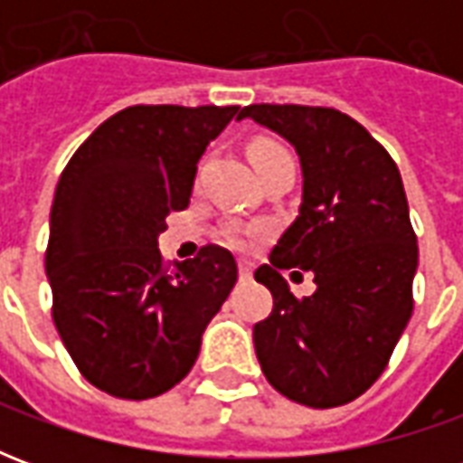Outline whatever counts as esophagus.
Wrapping results in <instances>:
<instances>
[{
    "instance_id": "1",
    "label": "esophagus",
    "mask_w": 463,
    "mask_h": 463,
    "mask_svg": "<svg viewBox=\"0 0 463 463\" xmlns=\"http://www.w3.org/2000/svg\"><path fill=\"white\" fill-rule=\"evenodd\" d=\"M238 268H241V280H250V278H252V265H250V262L242 260Z\"/></svg>"
}]
</instances>
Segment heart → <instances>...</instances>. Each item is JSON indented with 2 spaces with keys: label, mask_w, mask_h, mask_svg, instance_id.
<instances>
[{
  "label": "heart",
  "mask_w": 463,
  "mask_h": 463,
  "mask_svg": "<svg viewBox=\"0 0 463 463\" xmlns=\"http://www.w3.org/2000/svg\"><path fill=\"white\" fill-rule=\"evenodd\" d=\"M282 153L288 151L272 141H255L250 146V158L252 163H255V168L262 165V163H268L270 158H275V156H282ZM255 235H258V231H242V228H225V231H222V238H225V242L232 245V248H248Z\"/></svg>",
  "instance_id": "b5f03b06"
}]
</instances>
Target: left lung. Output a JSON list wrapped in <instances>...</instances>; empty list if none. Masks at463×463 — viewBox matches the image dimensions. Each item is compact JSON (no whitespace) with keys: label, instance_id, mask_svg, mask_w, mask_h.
Instances as JSON below:
<instances>
[{"label":"left lung","instance_id":"obj_1","mask_svg":"<svg viewBox=\"0 0 463 463\" xmlns=\"http://www.w3.org/2000/svg\"><path fill=\"white\" fill-rule=\"evenodd\" d=\"M238 118L280 133L302 165L300 215L255 270L275 300L255 354L288 399L342 407L377 382L414 310L419 248L397 163L337 109L252 104ZM280 269L312 271L318 290L298 301Z\"/></svg>","mask_w":463,"mask_h":463}]
</instances>
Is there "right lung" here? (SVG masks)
<instances>
[{
    "label": "right lung",
    "instance_id": "obj_1",
    "mask_svg": "<svg viewBox=\"0 0 463 463\" xmlns=\"http://www.w3.org/2000/svg\"><path fill=\"white\" fill-rule=\"evenodd\" d=\"M241 106H128L106 118L56 183L46 275L52 317L79 372L118 399L181 382L238 280L221 245L173 270L158 235L188 208L205 146Z\"/></svg>",
    "mask_w": 463,
    "mask_h": 463
}]
</instances>
